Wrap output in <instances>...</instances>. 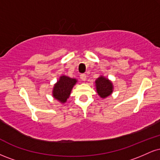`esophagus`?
Instances as JSON below:
<instances>
[{
  "instance_id": "34e87169",
  "label": "esophagus",
  "mask_w": 160,
  "mask_h": 160,
  "mask_svg": "<svg viewBox=\"0 0 160 160\" xmlns=\"http://www.w3.org/2000/svg\"><path fill=\"white\" fill-rule=\"evenodd\" d=\"M80 79L82 80V81H86V75L84 74H80Z\"/></svg>"
}]
</instances>
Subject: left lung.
<instances>
[{
	"label": "left lung",
	"instance_id": "left-lung-1",
	"mask_svg": "<svg viewBox=\"0 0 160 160\" xmlns=\"http://www.w3.org/2000/svg\"><path fill=\"white\" fill-rule=\"evenodd\" d=\"M95 89L98 95L102 98L110 96L113 91V82L103 75H101L95 81Z\"/></svg>",
	"mask_w": 160,
	"mask_h": 160
}]
</instances>
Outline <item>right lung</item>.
Instances as JSON below:
<instances>
[{
	"label": "right lung",
	"instance_id": "add662e5",
	"mask_svg": "<svg viewBox=\"0 0 160 160\" xmlns=\"http://www.w3.org/2000/svg\"><path fill=\"white\" fill-rule=\"evenodd\" d=\"M78 80L66 75H62L52 88V96L60 103L64 104L70 97L73 87L76 85Z\"/></svg>",
	"mask_w": 160,
	"mask_h": 160
}]
</instances>
